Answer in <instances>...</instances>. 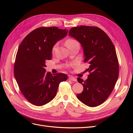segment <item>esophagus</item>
Masks as SVG:
<instances>
[{
	"label": "esophagus",
	"mask_w": 133,
	"mask_h": 133,
	"mask_svg": "<svg viewBox=\"0 0 133 133\" xmlns=\"http://www.w3.org/2000/svg\"><path fill=\"white\" fill-rule=\"evenodd\" d=\"M69 79L70 80H71V81H73V82H77V79H76V78H74L73 76H70L69 77Z\"/></svg>",
	"instance_id": "1"
}]
</instances>
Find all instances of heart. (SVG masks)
<instances>
[{
    "label": "heart",
    "instance_id": "b5f03b06",
    "mask_svg": "<svg viewBox=\"0 0 133 133\" xmlns=\"http://www.w3.org/2000/svg\"><path fill=\"white\" fill-rule=\"evenodd\" d=\"M75 42H76V41H75V40H73V39H69L68 40V41L65 42V45H66V46H68L69 45H70V44L71 43H75ZM56 48H57V44L56 45H55L53 48V51L54 52L56 50Z\"/></svg>",
    "mask_w": 133,
    "mask_h": 133
}]
</instances>
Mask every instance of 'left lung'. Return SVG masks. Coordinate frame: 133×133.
I'll use <instances>...</instances> for the list:
<instances>
[{"label":"left lung","instance_id":"1","mask_svg":"<svg viewBox=\"0 0 133 133\" xmlns=\"http://www.w3.org/2000/svg\"><path fill=\"white\" fill-rule=\"evenodd\" d=\"M69 35L81 44L85 59L89 64L90 74L84 80L82 92L76 95L80 102L90 107L104 103L113 90L119 76V62L113 43L103 30L96 26L72 28Z\"/></svg>","mask_w":133,"mask_h":133}]
</instances>
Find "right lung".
Instances as JSON below:
<instances>
[{
	"label": "right lung",
	"mask_w": 133,
	"mask_h": 133,
	"mask_svg": "<svg viewBox=\"0 0 133 133\" xmlns=\"http://www.w3.org/2000/svg\"><path fill=\"white\" fill-rule=\"evenodd\" d=\"M68 30L57 26L41 27L28 34L20 44L14 73L19 89L28 102L36 106L50 102L57 94L60 82L68 76L63 73H46L55 44L65 37Z\"/></svg>",
	"instance_id": "1"
}]
</instances>
